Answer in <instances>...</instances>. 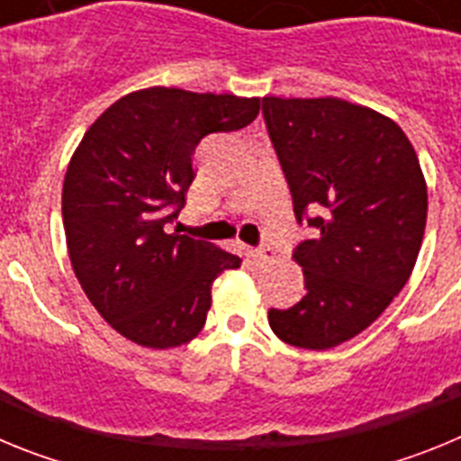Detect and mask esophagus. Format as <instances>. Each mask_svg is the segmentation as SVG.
Returning <instances> with one entry per match:
<instances>
[{"instance_id": "obj_1", "label": "esophagus", "mask_w": 461, "mask_h": 461, "mask_svg": "<svg viewBox=\"0 0 461 461\" xmlns=\"http://www.w3.org/2000/svg\"><path fill=\"white\" fill-rule=\"evenodd\" d=\"M249 258L254 260L256 266H266V263L275 260V251L272 249H251Z\"/></svg>"}]
</instances>
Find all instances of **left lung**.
I'll return each instance as SVG.
<instances>
[{
	"instance_id": "left-lung-1",
	"label": "left lung",
	"mask_w": 461,
	"mask_h": 461,
	"mask_svg": "<svg viewBox=\"0 0 461 461\" xmlns=\"http://www.w3.org/2000/svg\"><path fill=\"white\" fill-rule=\"evenodd\" d=\"M263 117L295 219L313 228L293 254L307 293L267 321L297 348H335L406 286L425 235V175L397 122L367 105L266 96Z\"/></svg>"
}]
</instances>
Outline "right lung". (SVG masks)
Wrapping results in <instances>:
<instances>
[{
	"label": "right lung",
	"instance_id": "obj_1",
	"mask_svg": "<svg viewBox=\"0 0 461 461\" xmlns=\"http://www.w3.org/2000/svg\"><path fill=\"white\" fill-rule=\"evenodd\" d=\"M258 110L256 96L138 89L105 108L73 152L62 189L68 258L89 303L133 344H189L205 325L214 279L242 263L164 228L195 177V145L251 124Z\"/></svg>",
	"mask_w": 461,
	"mask_h": 461
}]
</instances>
